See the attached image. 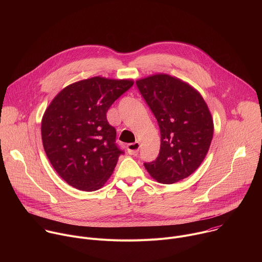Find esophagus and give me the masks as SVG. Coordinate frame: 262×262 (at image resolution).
<instances>
[{
	"label": "esophagus",
	"instance_id": "esophagus-1",
	"mask_svg": "<svg viewBox=\"0 0 262 262\" xmlns=\"http://www.w3.org/2000/svg\"><path fill=\"white\" fill-rule=\"evenodd\" d=\"M126 149H127V152H128L130 156H135V155L138 154V151H139V149H140V143H139V142L129 143V144H127Z\"/></svg>",
	"mask_w": 262,
	"mask_h": 262
}]
</instances>
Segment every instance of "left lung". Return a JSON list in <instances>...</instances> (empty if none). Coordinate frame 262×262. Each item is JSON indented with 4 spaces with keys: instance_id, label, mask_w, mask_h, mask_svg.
<instances>
[{
    "instance_id": "8db88e82",
    "label": "left lung",
    "mask_w": 262,
    "mask_h": 262,
    "mask_svg": "<svg viewBox=\"0 0 262 262\" xmlns=\"http://www.w3.org/2000/svg\"><path fill=\"white\" fill-rule=\"evenodd\" d=\"M136 85L161 130L160 154L144 167L161 183L186 178L199 168L212 140L213 122L206 102L189 84L168 74H156Z\"/></svg>"
}]
</instances>
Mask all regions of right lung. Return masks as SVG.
I'll return each mask as SVG.
<instances>
[{
    "label": "right lung",
    "instance_id": "add662e5",
    "mask_svg": "<svg viewBox=\"0 0 262 262\" xmlns=\"http://www.w3.org/2000/svg\"><path fill=\"white\" fill-rule=\"evenodd\" d=\"M134 82L94 77L64 88L47 108L41 122L45 151L69 185L93 192L104 184L124 154L106 112Z\"/></svg>",
    "mask_w": 262,
    "mask_h": 262
}]
</instances>
